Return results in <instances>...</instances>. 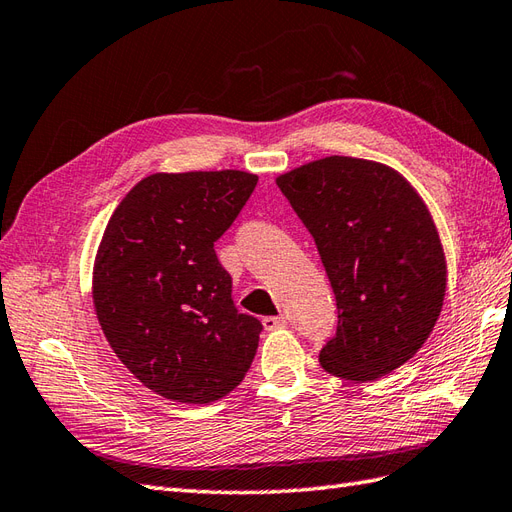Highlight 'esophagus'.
Segmentation results:
<instances>
[{
	"label": "esophagus",
	"mask_w": 512,
	"mask_h": 512,
	"mask_svg": "<svg viewBox=\"0 0 512 512\" xmlns=\"http://www.w3.org/2000/svg\"><path fill=\"white\" fill-rule=\"evenodd\" d=\"M263 326H265V330H278V328H284V326H286V317H284V315H278V317H265V319H263Z\"/></svg>",
	"instance_id": "esophagus-1"
}]
</instances>
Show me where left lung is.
<instances>
[{"instance_id":"left-lung-1","label":"left lung","mask_w":512,"mask_h":512,"mask_svg":"<svg viewBox=\"0 0 512 512\" xmlns=\"http://www.w3.org/2000/svg\"><path fill=\"white\" fill-rule=\"evenodd\" d=\"M276 182L313 234L339 308L321 367L367 382L404 365L445 297L443 247L423 199L391 167L350 156L308 162Z\"/></svg>"}]
</instances>
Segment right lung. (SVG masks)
<instances>
[{"label":"right lung","instance_id":"add662e5","mask_svg":"<svg viewBox=\"0 0 512 512\" xmlns=\"http://www.w3.org/2000/svg\"><path fill=\"white\" fill-rule=\"evenodd\" d=\"M258 178L245 171L154 173L123 197L99 243L95 313L147 389L210 404L239 386L263 323L239 313L215 243Z\"/></svg>","mask_w":512,"mask_h":512}]
</instances>
